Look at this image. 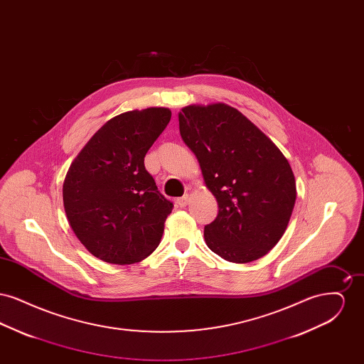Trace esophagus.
Wrapping results in <instances>:
<instances>
[{"label":"esophagus","instance_id":"esophagus-1","mask_svg":"<svg viewBox=\"0 0 364 364\" xmlns=\"http://www.w3.org/2000/svg\"><path fill=\"white\" fill-rule=\"evenodd\" d=\"M176 203H177L178 208H186V206L190 203V195H188V193L183 195L181 198H178V199L176 200Z\"/></svg>","mask_w":364,"mask_h":364}]
</instances>
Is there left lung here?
Returning a JSON list of instances; mask_svg holds the SVG:
<instances>
[{
    "mask_svg": "<svg viewBox=\"0 0 364 364\" xmlns=\"http://www.w3.org/2000/svg\"><path fill=\"white\" fill-rule=\"evenodd\" d=\"M180 135L198 158L217 218L205 242L221 258L248 263L282 237L296 200L288 159L259 128L229 105H190L178 113Z\"/></svg>",
    "mask_w": 364,
    "mask_h": 364,
    "instance_id": "left-lung-1",
    "label": "left lung"
}]
</instances>
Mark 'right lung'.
I'll use <instances>...</instances> for the list:
<instances>
[{"label": "right lung", "mask_w": 364, "mask_h": 364, "mask_svg": "<svg viewBox=\"0 0 364 364\" xmlns=\"http://www.w3.org/2000/svg\"><path fill=\"white\" fill-rule=\"evenodd\" d=\"M168 107L122 113L104 124L73 159L63 186L76 237L95 258L131 264L161 242L173 203L156 188L144 156L171 122Z\"/></svg>", "instance_id": "right-lung-1"}]
</instances>
